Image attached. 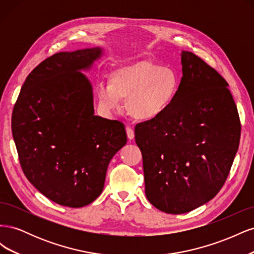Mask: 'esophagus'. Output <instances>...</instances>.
I'll return each mask as SVG.
<instances>
[{"label":"esophagus","mask_w":254,"mask_h":254,"mask_svg":"<svg viewBox=\"0 0 254 254\" xmlns=\"http://www.w3.org/2000/svg\"><path fill=\"white\" fill-rule=\"evenodd\" d=\"M126 133H127V137L129 140L134 139V131L131 127H126Z\"/></svg>","instance_id":"34e87169"}]
</instances>
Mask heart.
I'll return each mask as SVG.
<instances>
[{"label": "heart", "mask_w": 254, "mask_h": 254, "mask_svg": "<svg viewBox=\"0 0 254 254\" xmlns=\"http://www.w3.org/2000/svg\"><path fill=\"white\" fill-rule=\"evenodd\" d=\"M179 84V76L174 68L142 61L118 68L112 74L111 83L98 82L95 92L105 110L121 111L124 98L130 117L150 122L161 117L173 104Z\"/></svg>", "instance_id": "heart-1"}]
</instances>
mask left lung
<instances>
[{"label": "left lung", "instance_id": "8db88e82", "mask_svg": "<svg viewBox=\"0 0 254 254\" xmlns=\"http://www.w3.org/2000/svg\"><path fill=\"white\" fill-rule=\"evenodd\" d=\"M173 104L135 126L145 194L158 210L183 214L217 195L240 145L241 123L229 84L195 54L181 52Z\"/></svg>", "mask_w": 254, "mask_h": 254}]
</instances>
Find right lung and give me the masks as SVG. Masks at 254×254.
<instances>
[{
	"instance_id": "1",
	"label": "right lung",
	"mask_w": 254,
	"mask_h": 254,
	"mask_svg": "<svg viewBox=\"0 0 254 254\" xmlns=\"http://www.w3.org/2000/svg\"><path fill=\"white\" fill-rule=\"evenodd\" d=\"M102 48L60 52L29 73L13 107L11 130L28 181L60 205L81 207L102 194L111 159L127 142L124 125L94 115L82 71Z\"/></svg>"
}]
</instances>
